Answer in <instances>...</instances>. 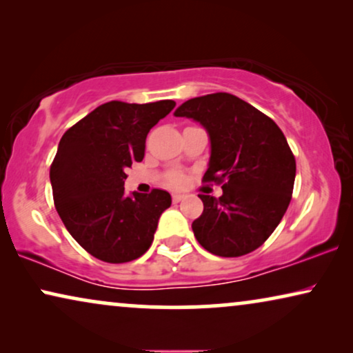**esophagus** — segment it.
<instances>
[{"instance_id":"1","label":"esophagus","mask_w":353,"mask_h":353,"mask_svg":"<svg viewBox=\"0 0 353 353\" xmlns=\"http://www.w3.org/2000/svg\"><path fill=\"white\" fill-rule=\"evenodd\" d=\"M183 194H180V192H175V194H172V199H173V202H175V204H178V202H181L183 201Z\"/></svg>"}]
</instances>
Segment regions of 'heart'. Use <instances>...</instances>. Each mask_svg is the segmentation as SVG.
<instances>
[{
	"mask_svg": "<svg viewBox=\"0 0 353 353\" xmlns=\"http://www.w3.org/2000/svg\"><path fill=\"white\" fill-rule=\"evenodd\" d=\"M181 183H183V176L178 175V176L173 178V185H181Z\"/></svg>",
	"mask_w": 353,
	"mask_h": 353,
	"instance_id": "heart-1",
	"label": "heart"
}]
</instances>
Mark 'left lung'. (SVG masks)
<instances>
[{
    "instance_id": "left-lung-1",
    "label": "left lung",
    "mask_w": 353,
    "mask_h": 353,
    "mask_svg": "<svg viewBox=\"0 0 353 353\" xmlns=\"http://www.w3.org/2000/svg\"><path fill=\"white\" fill-rule=\"evenodd\" d=\"M175 117L201 123L210 139L204 181L223 194H201L204 212L192 221L196 239L210 254L241 257L260 248L291 202L296 159L276 123L228 93L188 99Z\"/></svg>"
}]
</instances>
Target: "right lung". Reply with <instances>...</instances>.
I'll return each instance as SVG.
<instances>
[{
  "label": "right lung",
  "instance_id": "right-lung-1",
  "mask_svg": "<svg viewBox=\"0 0 353 353\" xmlns=\"http://www.w3.org/2000/svg\"><path fill=\"white\" fill-rule=\"evenodd\" d=\"M175 108L110 101L90 112L61 138L50 170L52 197L62 223L77 243L108 263H125L151 248L167 191L125 194V170L141 162L146 137Z\"/></svg>",
  "mask_w": 353,
  "mask_h": 353
}]
</instances>
